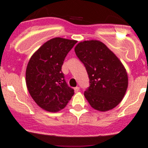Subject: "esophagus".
<instances>
[{
	"label": "esophagus",
	"mask_w": 148,
	"mask_h": 148,
	"mask_svg": "<svg viewBox=\"0 0 148 148\" xmlns=\"http://www.w3.org/2000/svg\"><path fill=\"white\" fill-rule=\"evenodd\" d=\"M79 90V87H76V88H74V91H75L76 93H77Z\"/></svg>",
	"instance_id": "34e87169"
}]
</instances>
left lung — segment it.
<instances>
[{
  "instance_id": "8db88e82",
  "label": "left lung",
  "mask_w": 148,
  "mask_h": 148,
  "mask_svg": "<svg viewBox=\"0 0 148 148\" xmlns=\"http://www.w3.org/2000/svg\"><path fill=\"white\" fill-rule=\"evenodd\" d=\"M74 51L89 77L84 96L90 105L105 112L119 104L128 88V75L117 56L96 40L79 43Z\"/></svg>"
}]
</instances>
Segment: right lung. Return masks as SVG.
I'll list each match as a JSON object with an SVG mask.
<instances>
[{"label":"right lung","mask_w":148,"mask_h":148,"mask_svg":"<svg viewBox=\"0 0 148 148\" xmlns=\"http://www.w3.org/2000/svg\"><path fill=\"white\" fill-rule=\"evenodd\" d=\"M77 41L54 38L45 43L30 58L26 69V85L41 108L58 112L74 95L61 71L65 58Z\"/></svg>","instance_id":"add662e5"}]
</instances>
